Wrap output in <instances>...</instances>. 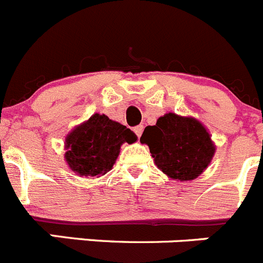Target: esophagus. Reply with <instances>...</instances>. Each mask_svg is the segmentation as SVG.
Segmentation results:
<instances>
[{"label": "esophagus", "mask_w": 263, "mask_h": 263, "mask_svg": "<svg viewBox=\"0 0 263 263\" xmlns=\"http://www.w3.org/2000/svg\"><path fill=\"white\" fill-rule=\"evenodd\" d=\"M142 132H143V125H137V126L134 127V133H136L138 137L142 136Z\"/></svg>", "instance_id": "1"}]
</instances>
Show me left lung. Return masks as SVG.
<instances>
[{"label": "left lung", "mask_w": 263, "mask_h": 263, "mask_svg": "<svg viewBox=\"0 0 263 263\" xmlns=\"http://www.w3.org/2000/svg\"><path fill=\"white\" fill-rule=\"evenodd\" d=\"M141 142L148 146L158 168L179 180L197 178L215 154L205 127L195 118L175 113H167L154 126H146Z\"/></svg>", "instance_id": "1"}]
</instances>
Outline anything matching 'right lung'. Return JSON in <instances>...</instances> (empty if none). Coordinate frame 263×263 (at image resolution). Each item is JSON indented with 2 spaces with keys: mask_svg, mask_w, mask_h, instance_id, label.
<instances>
[{
  "mask_svg": "<svg viewBox=\"0 0 263 263\" xmlns=\"http://www.w3.org/2000/svg\"><path fill=\"white\" fill-rule=\"evenodd\" d=\"M136 141L132 130L96 113L67 137L66 160L80 176L104 175L115 164L121 145Z\"/></svg>",
  "mask_w": 263,
  "mask_h": 263,
  "instance_id": "add662e5",
  "label": "right lung"
}]
</instances>
